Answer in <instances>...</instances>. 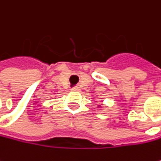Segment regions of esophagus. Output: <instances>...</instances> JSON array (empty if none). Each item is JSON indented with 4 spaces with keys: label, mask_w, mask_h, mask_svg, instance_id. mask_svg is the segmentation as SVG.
I'll use <instances>...</instances> for the list:
<instances>
[{
    "label": "esophagus",
    "mask_w": 161,
    "mask_h": 161,
    "mask_svg": "<svg viewBox=\"0 0 161 161\" xmlns=\"http://www.w3.org/2000/svg\"><path fill=\"white\" fill-rule=\"evenodd\" d=\"M71 90H72V91H79V89H78L77 87H74V88H72Z\"/></svg>",
    "instance_id": "34e87169"
}]
</instances>
